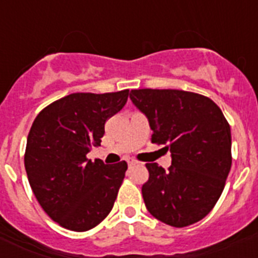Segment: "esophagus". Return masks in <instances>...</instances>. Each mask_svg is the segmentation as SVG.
I'll list each match as a JSON object with an SVG mask.
<instances>
[{"mask_svg": "<svg viewBox=\"0 0 258 258\" xmlns=\"http://www.w3.org/2000/svg\"><path fill=\"white\" fill-rule=\"evenodd\" d=\"M127 163H128V166H134L137 165V161L134 158H127Z\"/></svg>", "mask_w": 258, "mask_h": 258, "instance_id": "esophagus-1", "label": "esophagus"}]
</instances>
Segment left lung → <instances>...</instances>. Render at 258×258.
Wrapping results in <instances>:
<instances>
[{
  "label": "left lung",
  "instance_id": "obj_1",
  "mask_svg": "<svg viewBox=\"0 0 258 258\" xmlns=\"http://www.w3.org/2000/svg\"><path fill=\"white\" fill-rule=\"evenodd\" d=\"M130 97L149 119L151 142L171 153L169 170L146 163V208L174 228L196 224L216 206L232 167L226 117L212 99L188 91L133 89Z\"/></svg>",
  "mask_w": 258,
  "mask_h": 258
}]
</instances>
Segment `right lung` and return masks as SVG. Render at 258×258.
Wrapping results in <instances>:
<instances>
[{
	"instance_id": "add662e5",
	"label": "right lung",
	"mask_w": 258,
	"mask_h": 258,
	"mask_svg": "<svg viewBox=\"0 0 258 258\" xmlns=\"http://www.w3.org/2000/svg\"><path fill=\"white\" fill-rule=\"evenodd\" d=\"M128 89L71 93L38 113L26 141L24 163L36 200L60 226L87 232L112 210L127 163L87 158L100 146L104 124L124 107Z\"/></svg>"
}]
</instances>
